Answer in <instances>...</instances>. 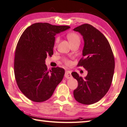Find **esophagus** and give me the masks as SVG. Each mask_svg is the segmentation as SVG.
<instances>
[{
    "label": "esophagus",
    "mask_w": 127,
    "mask_h": 127,
    "mask_svg": "<svg viewBox=\"0 0 127 127\" xmlns=\"http://www.w3.org/2000/svg\"><path fill=\"white\" fill-rule=\"evenodd\" d=\"M65 77L67 79H70L72 78V76L71 74V71H66L65 73Z\"/></svg>",
    "instance_id": "obj_1"
}]
</instances>
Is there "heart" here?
Instances as JSON below:
<instances>
[{"mask_svg": "<svg viewBox=\"0 0 127 127\" xmlns=\"http://www.w3.org/2000/svg\"><path fill=\"white\" fill-rule=\"evenodd\" d=\"M67 38L68 40L69 41V42L70 43V44H73L75 43H80V36L78 35L77 33H74V32H71V33H68L67 34ZM60 40V38L59 36H58L56 38V40H55L54 41V46L56 47L57 46V45L58 44V43H59ZM64 62H65L66 64H69L70 63V62L69 61V60L65 59H64Z\"/></svg>", "mask_w": 127, "mask_h": 127, "instance_id": "obj_1", "label": "heart"}]
</instances>
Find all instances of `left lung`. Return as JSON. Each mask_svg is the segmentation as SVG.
Instances as JSON below:
<instances>
[{"label":"left lung","instance_id":"left-lung-1","mask_svg":"<svg viewBox=\"0 0 127 127\" xmlns=\"http://www.w3.org/2000/svg\"><path fill=\"white\" fill-rule=\"evenodd\" d=\"M73 30L80 33L84 41L83 57L77 66H83L88 71L85 78L71 73L78 83L73 92L74 97L80 103L92 104L100 100L111 86L115 67L114 55L107 39L93 26L84 24Z\"/></svg>","mask_w":127,"mask_h":127}]
</instances>
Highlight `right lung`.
Masks as SVG:
<instances>
[{
	"label": "right lung",
	"instance_id": "obj_1",
	"mask_svg": "<svg viewBox=\"0 0 127 127\" xmlns=\"http://www.w3.org/2000/svg\"><path fill=\"white\" fill-rule=\"evenodd\" d=\"M69 28L36 23L20 36L15 52L14 74L20 91L29 99L35 102L48 100L63 79L64 69L48 70L45 61L47 56L53 54L55 35Z\"/></svg>",
	"mask_w": 127,
	"mask_h": 127
}]
</instances>
